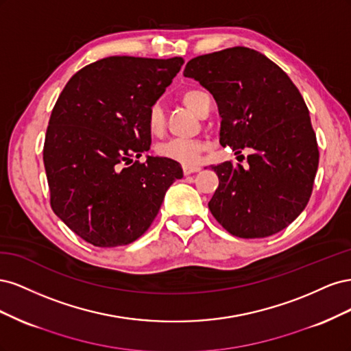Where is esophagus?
Listing matches in <instances>:
<instances>
[{
  "label": "esophagus",
  "mask_w": 351,
  "mask_h": 351,
  "mask_svg": "<svg viewBox=\"0 0 351 351\" xmlns=\"http://www.w3.org/2000/svg\"><path fill=\"white\" fill-rule=\"evenodd\" d=\"M200 169V167L195 165V167H183V173L184 176H189V174H193V173H197Z\"/></svg>",
  "instance_id": "obj_1"
}]
</instances>
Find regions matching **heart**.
I'll list each match as a JSON object with an SVG mask.
<instances>
[{
	"label": "heart",
	"instance_id": "obj_1",
	"mask_svg": "<svg viewBox=\"0 0 351 351\" xmlns=\"http://www.w3.org/2000/svg\"><path fill=\"white\" fill-rule=\"evenodd\" d=\"M182 101L189 110H192L197 115L204 110L205 104L209 99V95L200 89H186L182 93ZM147 130L152 134H161L165 129V111L162 105L158 101L152 102L146 114ZM206 151V143L199 139H169L159 143L155 147V152L159 158L168 159V161L178 162L183 167H195L200 155Z\"/></svg>",
	"mask_w": 351,
	"mask_h": 351
}]
</instances>
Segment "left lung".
<instances>
[{
	"label": "left lung",
	"instance_id": "obj_1",
	"mask_svg": "<svg viewBox=\"0 0 351 351\" xmlns=\"http://www.w3.org/2000/svg\"><path fill=\"white\" fill-rule=\"evenodd\" d=\"M186 77L206 88L221 115L219 143L252 149L247 168L212 165L219 184L209 210L230 234L262 239L281 231L311 199L319 164L316 134L299 89L261 52L234 47L190 60Z\"/></svg>",
	"mask_w": 351,
	"mask_h": 351
}]
</instances>
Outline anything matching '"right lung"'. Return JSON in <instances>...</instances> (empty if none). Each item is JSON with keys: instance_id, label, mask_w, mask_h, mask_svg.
<instances>
[{"instance_id": "1", "label": "right lung", "mask_w": 351, "mask_h": 351, "mask_svg": "<svg viewBox=\"0 0 351 351\" xmlns=\"http://www.w3.org/2000/svg\"><path fill=\"white\" fill-rule=\"evenodd\" d=\"M168 60L108 57L67 82L44 143L51 208L98 247L133 243L151 227L182 165L149 151L146 114L183 66Z\"/></svg>"}]
</instances>
